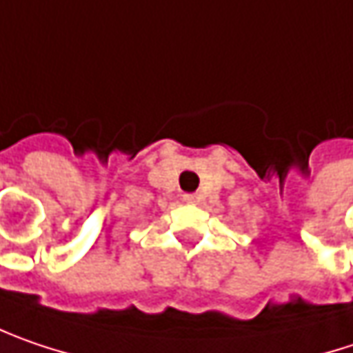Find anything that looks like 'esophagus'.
I'll return each instance as SVG.
<instances>
[{
  "mask_svg": "<svg viewBox=\"0 0 353 353\" xmlns=\"http://www.w3.org/2000/svg\"><path fill=\"white\" fill-rule=\"evenodd\" d=\"M197 199H199L197 194H183V201L185 203H197Z\"/></svg>",
  "mask_w": 353,
  "mask_h": 353,
  "instance_id": "obj_1",
  "label": "esophagus"
}]
</instances>
